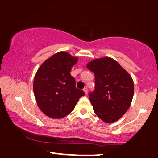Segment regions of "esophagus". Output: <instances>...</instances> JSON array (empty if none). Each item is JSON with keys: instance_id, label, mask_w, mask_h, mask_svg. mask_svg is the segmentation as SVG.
Here are the masks:
<instances>
[{"instance_id": "obj_1", "label": "esophagus", "mask_w": 158, "mask_h": 158, "mask_svg": "<svg viewBox=\"0 0 158 158\" xmlns=\"http://www.w3.org/2000/svg\"><path fill=\"white\" fill-rule=\"evenodd\" d=\"M83 92H85V95H87V88H84V89H83Z\"/></svg>"}]
</instances>
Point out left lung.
<instances>
[{
    "label": "left lung",
    "instance_id": "8db88e82",
    "mask_svg": "<svg viewBox=\"0 0 158 158\" xmlns=\"http://www.w3.org/2000/svg\"><path fill=\"white\" fill-rule=\"evenodd\" d=\"M87 67L95 76V91L89 94L94 111L105 123L115 122L131 106L133 80L126 69L110 57L90 61Z\"/></svg>",
    "mask_w": 158,
    "mask_h": 158
}]
</instances>
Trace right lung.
<instances>
[{
    "instance_id": "right-lung-1",
    "label": "right lung",
    "mask_w": 158,
    "mask_h": 158,
    "mask_svg": "<svg viewBox=\"0 0 158 158\" xmlns=\"http://www.w3.org/2000/svg\"><path fill=\"white\" fill-rule=\"evenodd\" d=\"M78 57L65 51L52 55L41 64L33 82L36 103L47 117L62 118L73 111L83 91L75 87V79L71 76V67Z\"/></svg>"
}]
</instances>
